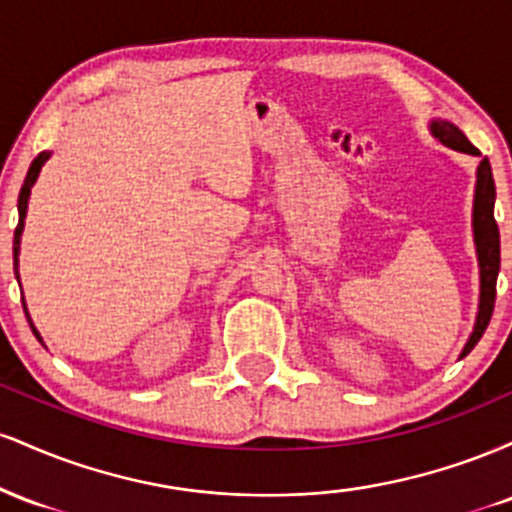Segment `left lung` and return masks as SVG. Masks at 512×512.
<instances>
[{"label":"left lung","instance_id":"8db88e82","mask_svg":"<svg viewBox=\"0 0 512 512\" xmlns=\"http://www.w3.org/2000/svg\"><path fill=\"white\" fill-rule=\"evenodd\" d=\"M433 137L448 149L460 151V154L479 156V149L464 137V132L450 120H431ZM493 204H496V185H493V173L489 158L479 163L477 182H474V204H472V231H474V248H477L479 262V310L477 320H474V330L469 334L467 344H464L460 358L477 346L481 334L489 327L493 315V303H496V279L498 269H501V233H498V223L493 219Z\"/></svg>","mask_w":512,"mask_h":512}]
</instances>
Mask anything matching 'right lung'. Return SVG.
Here are the masks:
<instances>
[{"mask_svg": "<svg viewBox=\"0 0 512 512\" xmlns=\"http://www.w3.org/2000/svg\"><path fill=\"white\" fill-rule=\"evenodd\" d=\"M50 158V151H43V154H38V158L31 163V168H28V175L26 180H23V187H21V195H19V226H16L14 231V274L16 279H19V252H21V236H23V226H26V214H28V197H31V187L35 185V180H38L40 170H43L45 161ZM21 284V281H19ZM23 310H26V317H28V325H31V330L35 337H38V342H43V337H40V332L35 330L31 315H28V308H26V301H23Z\"/></svg>", "mask_w": 512, "mask_h": 512, "instance_id": "add662e5", "label": "right lung"}]
</instances>
